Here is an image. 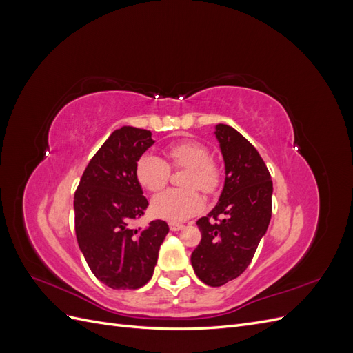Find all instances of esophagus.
<instances>
[{
  "mask_svg": "<svg viewBox=\"0 0 353 353\" xmlns=\"http://www.w3.org/2000/svg\"><path fill=\"white\" fill-rule=\"evenodd\" d=\"M169 228H170V231H179L184 228V225L179 222H169Z\"/></svg>",
  "mask_w": 353,
  "mask_h": 353,
  "instance_id": "obj_1",
  "label": "esophagus"
}]
</instances>
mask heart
I'll return each mask as SVG.
<instances>
[{
    "mask_svg": "<svg viewBox=\"0 0 353 353\" xmlns=\"http://www.w3.org/2000/svg\"><path fill=\"white\" fill-rule=\"evenodd\" d=\"M187 169L183 185L187 188H169L152 200V213L156 218L179 222L200 212L203 200L199 194H216L222 184V170L210 159L209 148L194 140L181 141L168 147L166 162L153 153H144L135 163V178L144 190L159 191L169 181L170 169Z\"/></svg>",
    "mask_w": 353,
    "mask_h": 353,
    "instance_id": "1",
    "label": "heart"
}]
</instances>
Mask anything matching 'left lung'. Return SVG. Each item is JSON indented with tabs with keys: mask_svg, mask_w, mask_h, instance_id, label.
I'll return each mask as SVG.
<instances>
[{
	"mask_svg": "<svg viewBox=\"0 0 353 353\" xmlns=\"http://www.w3.org/2000/svg\"><path fill=\"white\" fill-rule=\"evenodd\" d=\"M215 135L225 162V183L218 205L197 221L201 240L191 253L196 275L210 287L245 271L272 213V181L258 150L228 125H216Z\"/></svg>",
	"mask_w": 353,
	"mask_h": 353,
	"instance_id": "left-lung-1",
	"label": "left lung"
}]
</instances>
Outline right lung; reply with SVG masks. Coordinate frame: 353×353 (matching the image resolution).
Masks as SVG:
<instances>
[{"mask_svg": "<svg viewBox=\"0 0 353 353\" xmlns=\"http://www.w3.org/2000/svg\"><path fill=\"white\" fill-rule=\"evenodd\" d=\"M153 144L147 130H116L92 156L74 191L79 249L97 280L116 290H135L150 281L169 232L160 219L144 228L131 227L148 206L135 178V163Z\"/></svg>", "mask_w": 353, "mask_h": 353, "instance_id": "add662e5", "label": "right lung"}]
</instances>
